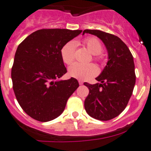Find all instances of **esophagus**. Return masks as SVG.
<instances>
[{
	"mask_svg": "<svg viewBox=\"0 0 151 151\" xmlns=\"http://www.w3.org/2000/svg\"><path fill=\"white\" fill-rule=\"evenodd\" d=\"M79 84H80V85H82L83 84V82L82 81V80H79Z\"/></svg>",
	"mask_w": 151,
	"mask_h": 151,
	"instance_id": "34e87169",
	"label": "esophagus"
}]
</instances>
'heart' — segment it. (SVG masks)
Wrapping results in <instances>:
<instances>
[{
  "label": "heart",
  "mask_w": 151,
  "mask_h": 151,
  "mask_svg": "<svg viewBox=\"0 0 151 151\" xmlns=\"http://www.w3.org/2000/svg\"><path fill=\"white\" fill-rule=\"evenodd\" d=\"M83 45L93 55V59L101 61L103 58L101 52L103 46L101 42L96 37H88L83 40ZM76 43L69 42L66 43L61 49L60 54L63 61L66 64H71L74 60ZM98 73V68L93 63L83 64L74 63L68 68V74L71 77L80 80H87L96 76Z\"/></svg>",
  "instance_id": "b5f03b06"
}]
</instances>
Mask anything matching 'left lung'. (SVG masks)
I'll return each mask as SVG.
<instances>
[{"label": "left lung", "mask_w": 151, "mask_h": 151, "mask_svg": "<svg viewBox=\"0 0 151 151\" xmlns=\"http://www.w3.org/2000/svg\"><path fill=\"white\" fill-rule=\"evenodd\" d=\"M99 38L108 52L106 66L96 78L101 83H85L89 94L85 100V109L92 118L109 121L125 109L133 93L136 82L132 54L126 44L118 36L99 30H85Z\"/></svg>", "instance_id": "8db88e82"}]
</instances>
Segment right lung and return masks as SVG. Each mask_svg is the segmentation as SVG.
I'll use <instances>...</instances> for the list:
<instances>
[{"mask_svg": "<svg viewBox=\"0 0 151 151\" xmlns=\"http://www.w3.org/2000/svg\"><path fill=\"white\" fill-rule=\"evenodd\" d=\"M81 32L41 29L29 35L17 49L12 68L13 90L22 109L33 119L47 122L58 118L79 87L73 77L57 80L67 72L62 47Z\"/></svg>", "mask_w": 151, "mask_h": 151, "instance_id": "1", "label": "right lung"}]
</instances>
